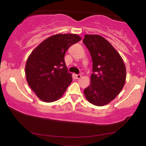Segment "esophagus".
I'll return each instance as SVG.
<instances>
[{
  "instance_id": "1",
  "label": "esophagus",
  "mask_w": 146,
  "mask_h": 146,
  "mask_svg": "<svg viewBox=\"0 0 146 146\" xmlns=\"http://www.w3.org/2000/svg\"><path fill=\"white\" fill-rule=\"evenodd\" d=\"M76 78H78V79L80 78H81V75H80V74H76Z\"/></svg>"
}]
</instances>
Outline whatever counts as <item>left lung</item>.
<instances>
[{"mask_svg":"<svg viewBox=\"0 0 146 146\" xmlns=\"http://www.w3.org/2000/svg\"><path fill=\"white\" fill-rule=\"evenodd\" d=\"M83 42L93 62L90 84L84 89L85 96L95 106H105L121 93L125 85V64L112 45L100 35H85Z\"/></svg>","mask_w":146,"mask_h":146,"instance_id":"left-lung-1","label":"left lung"}]
</instances>
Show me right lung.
<instances>
[{
    "mask_svg": "<svg viewBox=\"0 0 146 146\" xmlns=\"http://www.w3.org/2000/svg\"><path fill=\"white\" fill-rule=\"evenodd\" d=\"M81 40L76 34H57L43 40L27 60L25 76L36 96L46 103L62 97L73 80L64 56L68 49Z\"/></svg>",
    "mask_w": 146,
    "mask_h": 146,
    "instance_id": "right-lung-1",
    "label": "right lung"
}]
</instances>
